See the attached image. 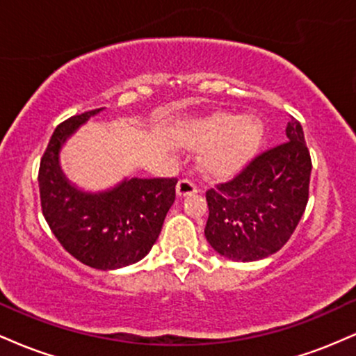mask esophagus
<instances>
[{
	"label": "esophagus",
	"mask_w": 356,
	"mask_h": 356,
	"mask_svg": "<svg viewBox=\"0 0 356 356\" xmlns=\"http://www.w3.org/2000/svg\"><path fill=\"white\" fill-rule=\"evenodd\" d=\"M197 192V186L191 181V179H181L177 184V195L186 197V195H192Z\"/></svg>",
	"instance_id": "34e87169"
}]
</instances>
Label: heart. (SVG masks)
I'll return each instance as SVG.
<instances>
[{
  "instance_id": "1",
  "label": "heart",
  "mask_w": 356,
  "mask_h": 356,
  "mask_svg": "<svg viewBox=\"0 0 356 356\" xmlns=\"http://www.w3.org/2000/svg\"><path fill=\"white\" fill-rule=\"evenodd\" d=\"M263 138V125L256 118H241L236 115H219L202 129L195 137V147L220 144L206 154L202 165L214 175L229 174L254 154Z\"/></svg>"
}]
</instances>
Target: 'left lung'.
I'll return each mask as SVG.
<instances>
[{"instance_id": "1", "label": "left lung", "mask_w": 356, "mask_h": 356, "mask_svg": "<svg viewBox=\"0 0 356 356\" xmlns=\"http://www.w3.org/2000/svg\"><path fill=\"white\" fill-rule=\"evenodd\" d=\"M288 140L252 157L234 177L206 192L207 241L232 261H257L288 243L306 209L312 157L291 117Z\"/></svg>"}]
</instances>
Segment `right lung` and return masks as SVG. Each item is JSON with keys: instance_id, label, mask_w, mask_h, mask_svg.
<instances>
[{"instance_id": "1", "label": "right lung", "mask_w": 356, "mask_h": 356, "mask_svg": "<svg viewBox=\"0 0 356 356\" xmlns=\"http://www.w3.org/2000/svg\"><path fill=\"white\" fill-rule=\"evenodd\" d=\"M100 108L56 127L38 170L40 201L55 238L80 263L117 269L149 254L175 201V177L130 179L102 194H85L67 182L58 165L60 147Z\"/></svg>"}]
</instances>
